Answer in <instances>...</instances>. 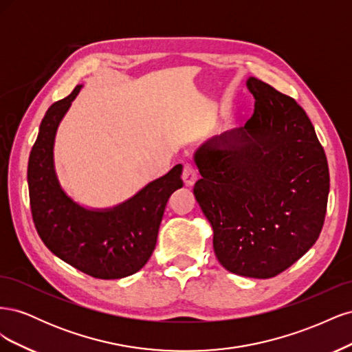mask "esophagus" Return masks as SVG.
Returning <instances> with one entry per match:
<instances>
[{
  "label": "esophagus",
  "mask_w": 352,
  "mask_h": 352,
  "mask_svg": "<svg viewBox=\"0 0 352 352\" xmlns=\"http://www.w3.org/2000/svg\"><path fill=\"white\" fill-rule=\"evenodd\" d=\"M182 179H184V182H185L186 186H192V185L197 182L198 172H197V168H195L194 164H190V163L185 164L184 173H182Z\"/></svg>",
  "instance_id": "34e87169"
}]
</instances>
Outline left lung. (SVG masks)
<instances>
[{"instance_id":"1","label":"left lung","mask_w":352,"mask_h":352,"mask_svg":"<svg viewBox=\"0 0 352 352\" xmlns=\"http://www.w3.org/2000/svg\"><path fill=\"white\" fill-rule=\"evenodd\" d=\"M255 109L245 126L194 154V195L212 228L220 264L269 279L300 260L320 235L329 195L322 144L296 101L250 78Z\"/></svg>"}]
</instances>
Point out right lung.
I'll list each match as a JSON object with an SVG mask.
<instances>
[{
	"instance_id": "1",
	"label": "right lung",
	"mask_w": 352,
	"mask_h": 352,
	"mask_svg": "<svg viewBox=\"0 0 352 352\" xmlns=\"http://www.w3.org/2000/svg\"><path fill=\"white\" fill-rule=\"evenodd\" d=\"M80 89L78 85L69 97L52 104L41 122L28 164L32 217L42 242L58 258L92 278L122 279L150 260L167 201L184 186L182 164L113 208L94 210L73 201L56 173L54 140Z\"/></svg>"
}]
</instances>
